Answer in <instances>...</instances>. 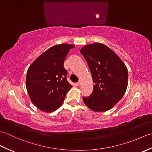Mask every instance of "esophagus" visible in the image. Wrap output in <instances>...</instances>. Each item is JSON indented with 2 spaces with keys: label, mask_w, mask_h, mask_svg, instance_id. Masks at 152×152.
<instances>
[{
  "label": "esophagus",
  "mask_w": 152,
  "mask_h": 152,
  "mask_svg": "<svg viewBox=\"0 0 152 152\" xmlns=\"http://www.w3.org/2000/svg\"><path fill=\"white\" fill-rule=\"evenodd\" d=\"M81 83H82V82H81V81H80H80H79V82H77V83H76V85H77V86H80V85H81Z\"/></svg>",
  "instance_id": "34e87169"
}]
</instances>
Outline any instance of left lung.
<instances>
[{"instance_id": "obj_1", "label": "left lung", "mask_w": 152, "mask_h": 152, "mask_svg": "<svg viewBox=\"0 0 152 152\" xmlns=\"http://www.w3.org/2000/svg\"><path fill=\"white\" fill-rule=\"evenodd\" d=\"M93 80L91 95L83 97L84 104L95 112H105L120 101L127 88L128 71L111 49L100 43L87 45L80 50Z\"/></svg>"}]
</instances>
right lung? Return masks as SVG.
Masks as SVG:
<instances>
[{
  "label": "right lung",
  "mask_w": 152,
  "mask_h": 152,
  "mask_svg": "<svg viewBox=\"0 0 152 152\" xmlns=\"http://www.w3.org/2000/svg\"><path fill=\"white\" fill-rule=\"evenodd\" d=\"M74 46L62 44L49 48L28 69L27 90L32 102L41 110L51 112L59 108L72 88L63 66L68 53Z\"/></svg>",
  "instance_id": "right-lung-1"
}]
</instances>
